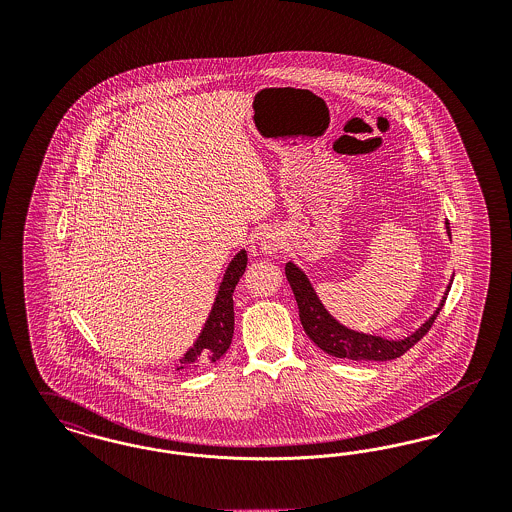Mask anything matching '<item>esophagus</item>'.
Returning a JSON list of instances; mask_svg holds the SVG:
<instances>
[{
	"label": "esophagus",
	"mask_w": 512,
	"mask_h": 512,
	"mask_svg": "<svg viewBox=\"0 0 512 512\" xmlns=\"http://www.w3.org/2000/svg\"><path fill=\"white\" fill-rule=\"evenodd\" d=\"M259 245H261L263 253L272 255V253H276L284 245V236H282V232L278 228H268L267 232L261 236V244Z\"/></svg>",
	"instance_id": "1"
}]
</instances>
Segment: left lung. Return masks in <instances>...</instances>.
<instances>
[{
  "instance_id": "8db88e82",
  "label": "left lung",
  "mask_w": 512,
  "mask_h": 512,
  "mask_svg": "<svg viewBox=\"0 0 512 512\" xmlns=\"http://www.w3.org/2000/svg\"><path fill=\"white\" fill-rule=\"evenodd\" d=\"M445 228H447V236L451 238L449 222H445ZM286 278L292 286L305 334L315 341V345L320 347L324 353L338 357V359H351V361H391V359H397L403 353H407L414 343L422 340L426 336V332L432 328L434 320L438 317L439 311L447 299V293L451 290V284H453V278H451L447 290L439 301L438 309L432 313V317L424 320L411 336L401 338V340H388L384 336L351 330V328L343 326L340 320L332 317L328 313V309L322 305L307 274L293 261L286 263Z\"/></svg>"
}]
</instances>
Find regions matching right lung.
Returning a JSON list of instances; mask_svg holds the SVG:
<instances>
[{"label": "right lung", "mask_w": 512, "mask_h": 512, "mask_svg": "<svg viewBox=\"0 0 512 512\" xmlns=\"http://www.w3.org/2000/svg\"><path fill=\"white\" fill-rule=\"evenodd\" d=\"M247 267V253L240 249L234 259L228 263V267L222 274L219 292L213 301V307L209 311V317L205 320L199 336L195 338L192 347L178 359L174 370H188L199 366L217 363L220 357L228 351L232 336H234V290L240 282L242 274Z\"/></svg>", "instance_id": "add662e5"}]
</instances>
